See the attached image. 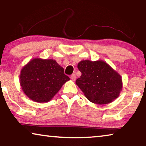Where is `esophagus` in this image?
<instances>
[{
	"label": "esophagus",
	"mask_w": 146,
	"mask_h": 146,
	"mask_svg": "<svg viewBox=\"0 0 146 146\" xmlns=\"http://www.w3.org/2000/svg\"><path fill=\"white\" fill-rule=\"evenodd\" d=\"M70 78H71V79L73 81H75L76 80V75H75V74H72V75H71Z\"/></svg>",
	"instance_id": "obj_1"
}]
</instances>
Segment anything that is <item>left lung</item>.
Masks as SVG:
<instances>
[{"instance_id":"obj_1","label":"left lung","mask_w":146,"mask_h":146,"mask_svg":"<svg viewBox=\"0 0 146 146\" xmlns=\"http://www.w3.org/2000/svg\"><path fill=\"white\" fill-rule=\"evenodd\" d=\"M82 73L76 84L90 102L107 104L119 96L122 89V76L103 60H82L78 64Z\"/></svg>"}]
</instances>
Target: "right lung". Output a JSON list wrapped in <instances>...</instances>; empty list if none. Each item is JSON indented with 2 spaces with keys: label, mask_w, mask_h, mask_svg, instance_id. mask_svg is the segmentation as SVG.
I'll return each mask as SVG.
<instances>
[{
  "label": "right lung",
  "mask_w": 146,
  "mask_h": 146,
  "mask_svg": "<svg viewBox=\"0 0 146 146\" xmlns=\"http://www.w3.org/2000/svg\"><path fill=\"white\" fill-rule=\"evenodd\" d=\"M70 78L62 67L53 59L35 58L26 64L20 74V84L24 94L34 102L52 99Z\"/></svg>",
  "instance_id": "right-lung-1"
}]
</instances>
